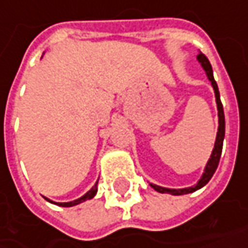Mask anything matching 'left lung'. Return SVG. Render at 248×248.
<instances>
[{
    "mask_svg": "<svg viewBox=\"0 0 248 248\" xmlns=\"http://www.w3.org/2000/svg\"><path fill=\"white\" fill-rule=\"evenodd\" d=\"M197 60L201 63L202 69L205 70L206 73V77L208 80L212 84L213 87V91H215V97H216V104H217V115H218V127H217V136L216 141H215V148L212 151V155L209 157L208 163L205 166V170H203V173L201 175L200 181L195 183L194 186H190V187H183V188H168V187H161V186H157V185H153V183H149L156 191L159 193H163V194H171V195H183V194H190V193H194L197 190L202 188L209 181L210 178L213 176V173L216 172L217 166H218V161H220V156H221V151H223V142H224V136H225V118H224V110H223V104H221V100H220V92H218V87H217L216 81H215V77H213V70H212V66H210V62L208 61V58L203 55L202 53H198L197 55Z\"/></svg>",
    "mask_w": 248,
    "mask_h": 248,
    "instance_id": "8db88e82",
    "label": "left lung"
}]
</instances>
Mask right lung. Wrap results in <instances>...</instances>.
Returning <instances> with one entry per match:
<instances>
[{"mask_svg": "<svg viewBox=\"0 0 248 248\" xmlns=\"http://www.w3.org/2000/svg\"><path fill=\"white\" fill-rule=\"evenodd\" d=\"M97 182L96 181V183L92 186V188L89 190V191H87L85 194L82 195V197H80V198H77V200H75V201H70V202H54L51 201V200H48V198H46L47 201L51 202V203H55V205H58V206H63V208H70V206H75V205H78V203H81V202L84 201H88V200H92L93 197L96 195V193H97Z\"/></svg>", "mask_w": 248, "mask_h": 248, "instance_id": "right-lung-1", "label": "right lung"}]
</instances>
